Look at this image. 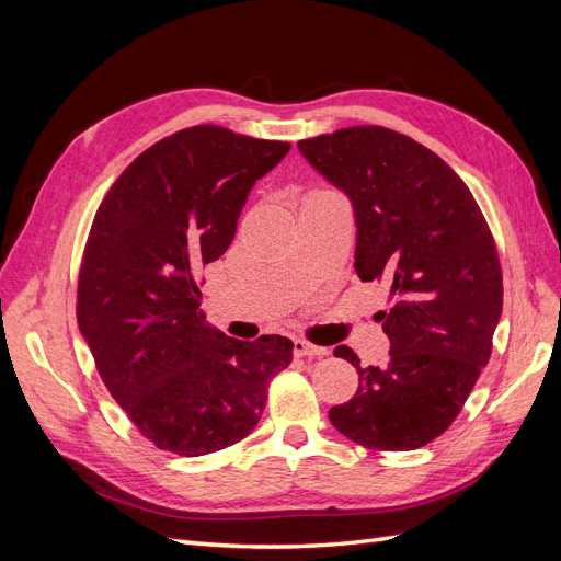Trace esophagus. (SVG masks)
<instances>
[{"label": "esophagus", "mask_w": 561, "mask_h": 561, "mask_svg": "<svg viewBox=\"0 0 561 561\" xmlns=\"http://www.w3.org/2000/svg\"><path fill=\"white\" fill-rule=\"evenodd\" d=\"M295 355L297 358H322V355H328V348L316 346L307 339H295Z\"/></svg>", "instance_id": "34e87169"}]
</instances>
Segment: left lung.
Wrapping results in <instances>:
<instances>
[{"label":"left lung","instance_id":"obj_1","mask_svg":"<svg viewBox=\"0 0 561 561\" xmlns=\"http://www.w3.org/2000/svg\"><path fill=\"white\" fill-rule=\"evenodd\" d=\"M297 147L351 201L355 274L393 295L377 313L390 339L383 367L334 348L360 386L332 407V426L367 449H419L451 426L489 363L503 311L494 236L466 182L402 133L353 126Z\"/></svg>","mask_w":561,"mask_h":561}]
</instances>
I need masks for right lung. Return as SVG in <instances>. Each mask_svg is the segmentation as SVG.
Masks as SVG:
<instances>
[{"label": "right lung", "mask_w": 561, "mask_h": 561, "mask_svg": "<svg viewBox=\"0 0 561 561\" xmlns=\"http://www.w3.org/2000/svg\"><path fill=\"white\" fill-rule=\"evenodd\" d=\"M290 151L219 126L151 145L100 203L83 250L77 322L112 398L159 449L236 445L264 412L293 342L231 339L206 322L196 271L222 257L248 194Z\"/></svg>", "instance_id": "right-lung-1"}]
</instances>
